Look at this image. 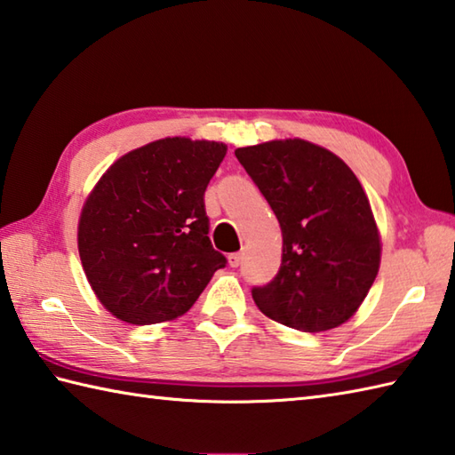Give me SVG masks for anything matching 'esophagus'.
Here are the masks:
<instances>
[{"label": "esophagus", "mask_w": 455, "mask_h": 455, "mask_svg": "<svg viewBox=\"0 0 455 455\" xmlns=\"http://www.w3.org/2000/svg\"><path fill=\"white\" fill-rule=\"evenodd\" d=\"M240 262H243V254H240V252H235V254L228 256V264L233 266V268H238Z\"/></svg>", "instance_id": "obj_1"}]
</instances>
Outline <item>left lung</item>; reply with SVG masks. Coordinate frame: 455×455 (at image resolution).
Segmentation results:
<instances>
[{
  "label": "left lung",
  "mask_w": 455,
  "mask_h": 455,
  "mask_svg": "<svg viewBox=\"0 0 455 455\" xmlns=\"http://www.w3.org/2000/svg\"><path fill=\"white\" fill-rule=\"evenodd\" d=\"M282 228L275 278L254 288L266 317L299 331L357 314L380 268V233L357 175L339 156L299 138L235 149Z\"/></svg>",
  "instance_id": "1"
}]
</instances>
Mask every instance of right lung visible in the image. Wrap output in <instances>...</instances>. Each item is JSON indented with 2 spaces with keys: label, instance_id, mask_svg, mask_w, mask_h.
Wrapping results in <instances>:
<instances>
[{
  "label": "right lung",
  "instance_id": "right-lung-1",
  "mask_svg": "<svg viewBox=\"0 0 455 455\" xmlns=\"http://www.w3.org/2000/svg\"><path fill=\"white\" fill-rule=\"evenodd\" d=\"M227 146L164 138L106 169L78 219V254L98 301L120 322L181 317L227 258L212 248L203 195Z\"/></svg>",
  "mask_w": 455,
  "mask_h": 455
}]
</instances>
